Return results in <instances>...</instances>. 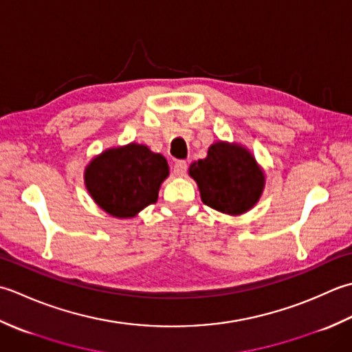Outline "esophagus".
Returning <instances> with one entry per match:
<instances>
[{"label":"esophagus","mask_w":352,"mask_h":352,"mask_svg":"<svg viewBox=\"0 0 352 352\" xmlns=\"http://www.w3.org/2000/svg\"><path fill=\"white\" fill-rule=\"evenodd\" d=\"M173 173L176 176H179V177L185 176V173H186V162L182 161V160L181 161H176L175 166H173Z\"/></svg>","instance_id":"34e87169"}]
</instances>
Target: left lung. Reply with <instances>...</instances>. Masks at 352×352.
Instances as JSON below:
<instances>
[{"label":"left lung","instance_id":"obj_1","mask_svg":"<svg viewBox=\"0 0 352 352\" xmlns=\"http://www.w3.org/2000/svg\"><path fill=\"white\" fill-rule=\"evenodd\" d=\"M202 202L212 210L240 216L249 211L264 190V173L255 157L240 144L214 142L205 160L190 166Z\"/></svg>","mask_w":352,"mask_h":352}]
</instances>
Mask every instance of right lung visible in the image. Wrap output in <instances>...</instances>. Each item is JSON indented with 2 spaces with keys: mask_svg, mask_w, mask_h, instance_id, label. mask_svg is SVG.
Returning <instances> with one entry per match:
<instances>
[{
  "mask_svg": "<svg viewBox=\"0 0 352 352\" xmlns=\"http://www.w3.org/2000/svg\"><path fill=\"white\" fill-rule=\"evenodd\" d=\"M168 176L167 160L147 146L107 148L85 168V184L94 202L113 217H135L157 200Z\"/></svg>",
  "mask_w": 352,
  "mask_h": 352,
  "instance_id": "right-lung-1",
  "label": "right lung"
}]
</instances>
